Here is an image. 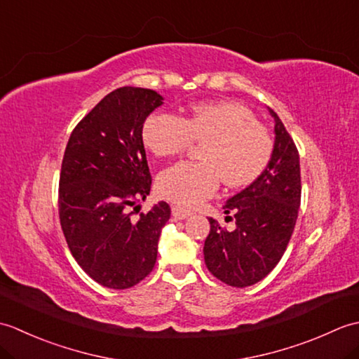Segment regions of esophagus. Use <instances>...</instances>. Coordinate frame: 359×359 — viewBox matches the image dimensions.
I'll return each mask as SVG.
<instances>
[{
  "instance_id": "1",
  "label": "esophagus",
  "mask_w": 359,
  "mask_h": 359,
  "mask_svg": "<svg viewBox=\"0 0 359 359\" xmlns=\"http://www.w3.org/2000/svg\"><path fill=\"white\" fill-rule=\"evenodd\" d=\"M191 215H193V212L189 211V210H185V208H182V207H172V217L174 219L182 220V219L189 217Z\"/></svg>"
}]
</instances>
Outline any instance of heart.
<instances>
[{"label":"heart","instance_id":"1","mask_svg":"<svg viewBox=\"0 0 359 359\" xmlns=\"http://www.w3.org/2000/svg\"><path fill=\"white\" fill-rule=\"evenodd\" d=\"M142 139L152 154L172 157L203 143L201 163L180 162L157 177L165 199L194 207L217 191L220 179L228 188L248 187L261 177L273 154L266 129L247 106L236 102L201 103L180 118L154 112L144 120Z\"/></svg>","mask_w":359,"mask_h":359}]
</instances>
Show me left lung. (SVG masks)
<instances>
[{
	"label": "left lung",
	"instance_id": "obj_1",
	"mask_svg": "<svg viewBox=\"0 0 359 359\" xmlns=\"http://www.w3.org/2000/svg\"><path fill=\"white\" fill-rule=\"evenodd\" d=\"M269 112L274 118L270 163L261 177L224 205L225 220H234V230H225L210 217L203 245L205 264L212 276L238 288L262 280L278 265L301 205L299 154L278 114L270 108Z\"/></svg>",
	"mask_w": 359,
	"mask_h": 359
}]
</instances>
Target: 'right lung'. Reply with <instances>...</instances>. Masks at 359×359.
<instances>
[{
  "label": "right lung",
  "mask_w": 359,
  "mask_h": 359,
  "mask_svg": "<svg viewBox=\"0 0 359 359\" xmlns=\"http://www.w3.org/2000/svg\"><path fill=\"white\" fill-rule=\"evenodd\" d=\"M163 104L152 89L112 90L75 126L60 174V224L72 256L98 284L123 290L152 271L171 208L158 202L139 220L129 208L151 191L142 128Z\"/></svg>",
  "instance_id": "1"
}]
</instances>
